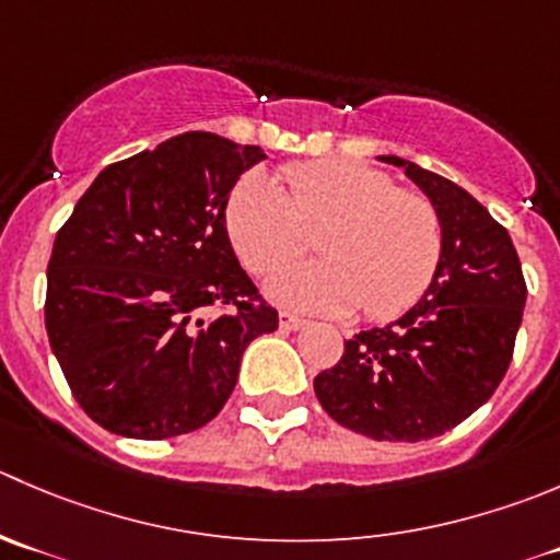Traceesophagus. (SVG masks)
<instances>
[{
  "mask_svg": "<svg viewBox=\"0 0 560 560\" xmlns=\"http://www.w3.org/2000/svg\"><path fill=\"white\" fill-rule=\"evenodd\" d=\"M279 328L281 330H301V328H306V319L292 317V314H281V317H279Z\"/></svg>",
  "mask_w": 560,
  "mask_h": 560,
  "instance_id": "esophagus-1",
  "label": "esophagus"
}]
</instances>
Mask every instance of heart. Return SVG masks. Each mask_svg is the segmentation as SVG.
Instances as JSON below:
<instances>
[{
  "instance_id": "1",
  "label": "heart",
  "mask_w": 560,
  "mask_h": 560,
  "mask_svg": "<svg viewBox=\"0 0 560 560\" xmlns=\"http://www.w3.org/2000/svg\"><path fill=\"white\" fill-rule=\"evenodd\" d=\"M284 186L248 172L226 199V235L252 273H270L319 229L320 259L288 266L265 284L292 312L369 319L407 312L430 290L443 257V226L424 197L396 191L385 172L358 161L290 164Z\"/></svg>"
}]
</instances>
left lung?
<instances>
[{"mask_svg": "<svg viewBox=\"0 0 560 560\" xmlns=\"http://www.w3.org/2000/svg\"><path fill=\"white\" fill-rule=\"evenodd\" d=\"M441 215L443 257L421 301L352 336L314 394L336 424L372 441H430L479 410L512 363L525 279L509 232L465 188L399 155Z\"/></svg>", "mask_w": 560, "mask_h": 560, "instance_id": "8db88e82", "label": "left lung"}]
</instances>
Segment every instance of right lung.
<instances>
[{
  "mask_svg": "<svg viewBox=\"0 0 560 560\" xmlns=\"http://www.w3.org/2000/svg\"><path fill=\"white\" fill-rule=\"evenodd\" d=\"M262 159L208 130L172 136L106 166L57 232L48 341L103 430L136 441L199 430L230 399L243 350L279 328L276 308L254 306L224 219Z\"/></svg>",
  "mask_w": 560,
  "mask_h": 560,
  "instance_id": "add662e5",
  "label": "right lung"
}]
</instances>
